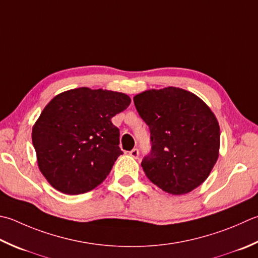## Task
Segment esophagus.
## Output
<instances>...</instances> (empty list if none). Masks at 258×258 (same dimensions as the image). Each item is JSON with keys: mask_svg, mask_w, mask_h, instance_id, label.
Masks as SVG:
<instances>
[{"mask_svg": "<svg viewBox=\"0 0 258 258\" xmlns=\"http://www.w3.org/2000/svg\"><path fill=\"white\" fill-rule=\"evenodd\" d=\"M130 155L132 156L134 159H138L139 158V150L138 149H133L132 151H130Z\"/></svg>", "mask_w": 258, "mask_h": 258, "instance_id": "34e87169", "label": "esophagus"}]
</instances>
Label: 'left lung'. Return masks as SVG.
Listing matches in <instances>:
<instances>
[{"instance_id":"obj_1","label":"left lung","mask_w":258,"mask_h":258,"mask_svg":"<svg viewBox=\"0 0 258 258\" xmlns=\"http://www.w3.org/2000/svg\"><path fill=\"white\" fill-rule=\"evenodd\" d=\"M133 99L151 132L152 151L141 164L151 182L175 196L203 184L220 148L219 124L209 106L178 87L149 89Z\"/></svg>"}]
</instances>
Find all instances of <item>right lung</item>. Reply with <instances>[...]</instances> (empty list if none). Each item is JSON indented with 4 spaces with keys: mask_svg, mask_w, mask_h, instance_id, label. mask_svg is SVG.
Masks as SVG:
<instances>
[{
    "mask_svg": "<svg viewBox=\"0 0 258 258\" xmlns=\"http://www.w3.org/2000/svg\"><path fill=\"white\" fill-rule=\"evenodd\" d=\"M131 104L126 94L80 87L53 97L32 127L40 172L55 190L80 195L106 179L120 154L112 123Z\"/></svg>",
    "mask_w": 258,
    "mask_h": 258,
    "instance_id": "right-lung-1",
    "label": "right lung"
}]
</instances>
